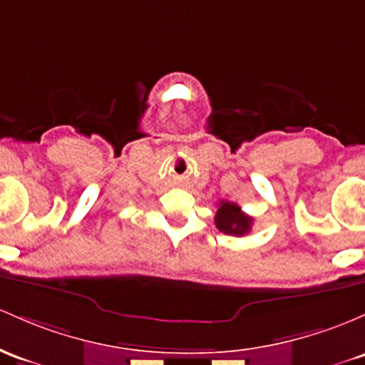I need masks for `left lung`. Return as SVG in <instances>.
Masks as SVG:
<instances>
[{
	"label": "left lung",
	"instance_id": "left-lung-1",
	"mask_svg": "<svg viewBox=\"0 0 365 365\" xmlns=\"http://www.w3.org/2000/svg\"><path fill=\"white\" fill-rule=\"evenodd\" d=\"M215 223L216 228L220 232H223V234L241 237V235H246L251 230L253 218L244 213L241 206H237L235 202L220 201L218 211H216L215 216Z\"/></svg>",
	"mask_w": 365,
	"mask_h": 365
}]
</instances>
